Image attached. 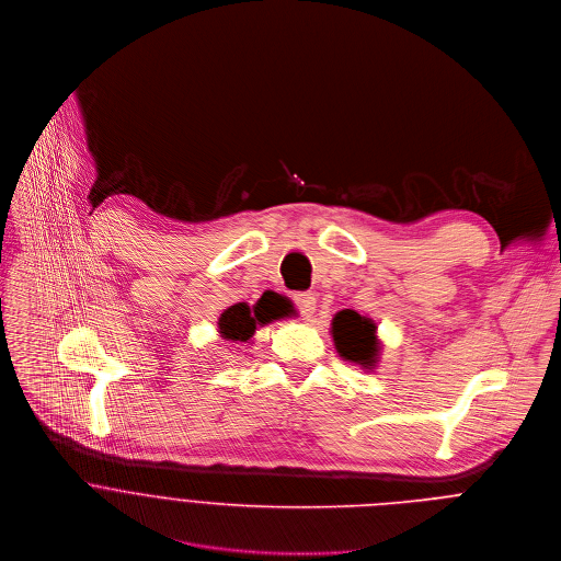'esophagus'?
Segmentation results:
<instances>
[{"instance_id":"obj_1","label":"esophagus","mask_w":561,"mask_h":561,"mask_svg":"<svg viewBox=\"0 0 561 561\" xmlns=\"http://www.w3.org/2000/svg\"><path fill=\"white\" fill-rule=\"evenodd\" d=\"M294 305L300 311V316L305 320H309L316 311V296L309 294V291H298V294H294Z\"/></svg>"}]
</instances>
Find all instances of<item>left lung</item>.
I'll return each mask as SVG.
<instances>
[{"instance_id":"8db88e82","label":"left lung","mask_w":561,"mask_h":561,"mask_svg":"<svg viewBox=\"0 0 561 561\" xmlns=\"http://www.w3.org/2000/svg\"><path fill=\"white\" fill-rule=\"evenodd\" d=\"M333 340L337 353L355 362L364 368H370L378 357V340H376V327L370 318L359 316L357 311H340L333 318Z\"/></svg>"}]
</instances>
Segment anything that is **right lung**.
<instances>
[{
  "mask_svg": "<svg viewBox=\"0 0 561 561\" xmlns=\"http://www.w3.org/2000/svg\"><path fill=\"white\" fill-rule=\"evenodd\" d=\"M283 316H287V307L283 298L267 294L252 309L245 302L228 307L219 318V333L228 342L243 344L254 335L256 327L270 324L272 320H278Z\"/></svg>",
  "mask_w": 561,
  "mask_h": 561,
  "instance_id": "add662e5",
  "label": "right lung"
}]
</instances>
